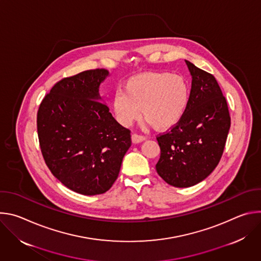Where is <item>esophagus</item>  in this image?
<instances>
[{"label": "esophagus", "mask_w": 261, "mask_h": 261, "mask_svg": "<svg viewBox=\"0 0 261 261\" xmlns=\"http://www.w3.org/2000/svg\"><path fill=\"white\" fill-rule=\"evenodd\" d=\"M131 139H132L133 143H138V142L143 141L145 139V137L143 135H140V134H137V133H133L132 136H131Z\"/></svg>", "instance_id": "obj_1"}]
</instances>
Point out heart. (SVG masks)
<instances>
[{"instance_id": "heart-1", "label": "heart", "mask_w": 261, "mask_h": 261, "mask_svg": "<svg viewBox=\"0 0 261 261\" xmlns=\"http://www.w3.org/2000/svg\"><path fill=\"white\" fill-rule=\"evenodd\" d=\"M190 99V87L182 76L167 72H145L130 77L123 93L114 97L117 120L130 126L140 117L156 130L174 127L184 117Z\"/></svg>"}]
</instances>
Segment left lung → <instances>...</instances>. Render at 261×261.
<instances>
[{
  "label": "left lung",
  "mask_w": 261,
  "mask_h": 261,
  "mask_svg": "<svg viewBox=\"0 0 261 261\" xmlns=\"http://www.w3.org/2000/svg\"><path fill=\"white\" fill-rule=\"evenodd\" d=\"M186 63L192 76L188 107L174 127L157 136L161 155L156 170L177 188L191 187L212 173L230 128L227 102L213 74Z\"/></svg>",
  "instance_id": "obj_1"
}]
</instances>
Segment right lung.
Here are the masks:
<instances>
[{"label":"right lung","mask_w":261,"mask_h":261,"mask_svg":"<svg viewBox=\"0 0 261 261\" xmlns=\"http://www.w3.org/2000/svg\"><path fill=\"white\" fill-rule=\"evenodd\" d=\"M106 69H93L58 82L43 98L37 131L44 161L70 190L83 195L108 191L131 145L130 130L101 102Z\"/></svg>","instance_id":"obj_1"}]
</instances>
